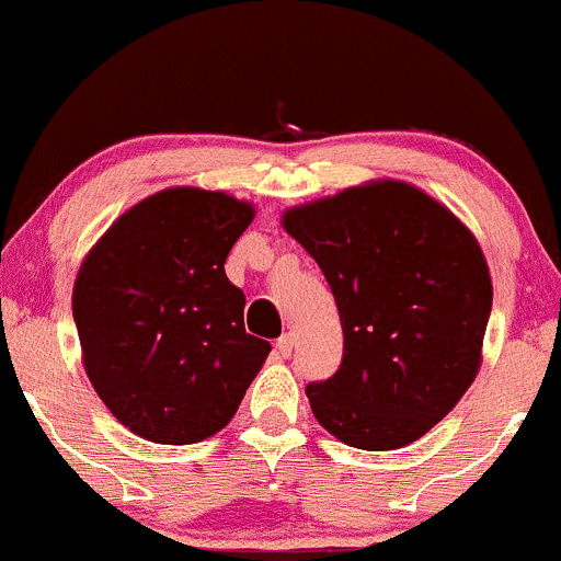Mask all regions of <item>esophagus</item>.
<instances>
[{
    "label": "esophagus",
    "mask_w": 561,
    "mask_h": 561,
    "mask_svg": "<svg viewBox=\"0 0 561 561\" xmlns=\"http://www.w3.org/2000/svg\"><path fill=\"white\" fill-rule=\"evenodd\" d=\"M291 348H294V340L291 334H280L278 343H275V351H278L280 356H291Z\"/></svg>",
    "instance_id": "esophagus-1"
}]
</instances>
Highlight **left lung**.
<instances>
[{"label":"left lung","mask_w":561,"mask_h":561,"mask_svg":"<svg viewBox=\"0 0 561 561\" xmlns=\"http://www.w3.org/2000/svg\"><path fill=\"white\" fill-rule=\"evenodd\" d=\"M291 234L332 288L343 362L308 383L323 430L365 451L419 440L470 389L492 313V278L451 210L400 181L291 207Z\"/></svg>","instance_id":"obj_1"}]
</instances>
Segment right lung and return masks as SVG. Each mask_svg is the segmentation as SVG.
Wrapping results in <instances>:
<instances>
[{
  "label": "right lung",
  "mask_w": 561,
  "mask_h": 561,
  "mask_svg": "<svg viewBox=\"0 0 561 561\" xmlns=\"http://www.w3.org/2000/svg\"><path fill=\"white\" fill-rule=\"evenodd\" d=\"M253 207L221 192L167 188L91 248L72 291L83 365L135 435L188 446L232 421L270 343L245 332V294L224 264Z\"/></svg>",
  "instance_id": "obj_1"
}]
</instances>
